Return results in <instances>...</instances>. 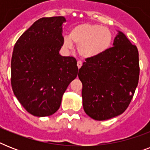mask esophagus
<instances>
[{
  "instance_id": "esophagus-1",
  "label": "esophagus",
  "mask_w": 150,
  "mask_h": 150,
  "mask_svg": "<svg viewBox=\"0 0 150 150\" xmlns=\"http://www.w3.org/2000/svg\"><path fill=\"white\" fill-rule=\"evenodd\" d=\"M82 62L81 61H78L77 62V66H78V68H79V69L81 67H82Z\"/></svg>"
}]
</instances>
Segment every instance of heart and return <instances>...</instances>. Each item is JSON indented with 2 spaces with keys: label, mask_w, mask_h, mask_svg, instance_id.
Here are the masks:
<instances>
[{
  "label": "heart",
  "mask_w": 150,
  "mask_h": 150,
  "mask_svg": "<svg viewBox=\"0 0 150 150\" xmlns=\"http://www.w3.org/2000/svg\"><path fill=\"white\" fill-rule=\"evenodd\" d=\"M113 34L107 27L98 24L84 23L71 29L69 37L64 40V46L72 48V43L78 45V52L82 57L94 58L102 55L111 46Z\"/></svg>",
  "instance_id": "1"
}]
</instances>
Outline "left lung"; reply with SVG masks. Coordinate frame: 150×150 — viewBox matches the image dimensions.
<instances>
[{
    "label": "left lung",
    "mask_w": 150,
    "mask_h": 150,
    "mask_svg": "<svg viewBox=\"0 0 150 150\" xmlns=\"http://www.w3.org/2000/svg\"><path fill=\"white\" fill-rule=\"evenodd\" d=\"M104 54L86 59L79 71L85 112L96 121L118 116L130 104L139 79V51L118 32Z\"/></svg>",
    "instance_id": "1"
}]
</instances>
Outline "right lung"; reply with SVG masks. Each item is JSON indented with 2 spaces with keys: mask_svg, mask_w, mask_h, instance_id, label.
<instances>
[{
  "mask_svg": "<svg viewBox=\"0 0 150 150\" xmlns=\"http://www.w3.org/2000/svg\"><path fill=\"white\" fill-rule=\"evenodd\" d=\"M63 16L36 21L14 47L11 63L13 92L25 109L36 117L52 115L59 109L64 93L77 77V61L63 57Z\"/></svg>",
  "mask_w": 150,
  "mask_h": 150,
  "instance_id": "1",
  "label": "right lung"
}]
</instances>
